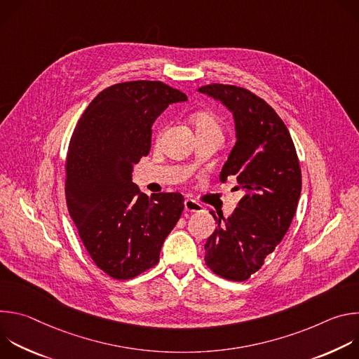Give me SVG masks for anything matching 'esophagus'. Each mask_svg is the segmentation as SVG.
I'll return each mask as SVG.
<instances>
[{"label":"esophagus","mask_w":359,"mask_h":359,"mask_svg":"<svg viewBox=\"0 0 359 359\" xmlns=\"http://www.w3.org/2000/svg\"><path fill=\"white\" fill-rule=\"evenodd\" d=\"M184 210L190 212V213H200V212H203V206L200 203H197L191 198H186L184 200Z\"/></svg>","instance_id":"obj_1"}]
</instances>
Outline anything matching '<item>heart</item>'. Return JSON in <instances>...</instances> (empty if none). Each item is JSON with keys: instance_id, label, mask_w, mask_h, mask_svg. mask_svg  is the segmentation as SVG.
I'll list each match as a JSON object with an SVG mask.
<instances>
[{"instance_id": "1", "label": "heart", "mask_w": 359, "mask_h": 359, "mask_svg": "<svg viewBox=\"0 0 359 359\" xmlns=\"http://www.w3.org/2000/svg\"><path fill=\"white\" fill-rule=\"evenodd\" d=\"M196 135H216L223 137V128L219 118L209 111H198L191 115Z\"/></svg>"}]
</instances>
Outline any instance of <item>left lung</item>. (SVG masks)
I'll use <instances>...</instances> for the list:
<instances>
[{
  "label": "left lung",
  "mask_w": 359,
  "mask_h": 359,
  "mask_svg": "<svg viewBox=\"0 0 359 359\" xmlns=\"http://www.w3.org/2000/svg\"><path fill=\"white\" fill-rule=\"evenodd\" d=\"M198 92L233 115L236 144L220 182L236 177L244 194L234 213L219 223L204 244L206 264L217 276L244 281L260 270L285 236L301 194V169L290 132L276 111L244 88L213 83Z\"/></svg>",
  "instance_id": "1"
}]
</instances>
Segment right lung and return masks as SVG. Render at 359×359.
I'll return each instance as SVG.
<instances>
[{
	"mask_svg": "<svg viewBox=\"0 0 359 359\" xmlns=\"http://www.w3.org/2000/svg\"><path fill=\"white\" fill-rule=\"evenodd\" d=\"M187 96L159 81H133L102 90L69 142L65 196L69 215L95 264L129 280L159 262L165 238L184 209L180 193L149 198L132 180L146 156L151 126Z\"/></svg>",
	"mask_w": 359,
	"mask_h": 359,
	"instance_id": "obj_1",
	"label": "right lung"
}]
</instances>
